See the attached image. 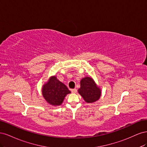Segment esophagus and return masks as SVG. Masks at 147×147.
<instances>
[{"label": "esophagus", "instance_id": "esophagus-1", "mask_svg": "<svg viewBox=\"0 0 147 147\" xmlns=\"http://www.w3.org/2000/svg\"><path fill=\"white\" fill-rule=\"evenodd\" d=\"M71 91H72V93H74V94H75V93H77V89H72V90H71Z\"/></svg>", "mask_w": 147, "mask_h": 147}]
</instances>
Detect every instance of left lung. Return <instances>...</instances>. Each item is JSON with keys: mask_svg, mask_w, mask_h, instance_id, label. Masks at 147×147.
Here are the masks:
<instances>
[{"mask_svg": "<svg viewBox=\"0 0 147 147\" xmlns=\"http://www.w3.org/2000/svg\"><path fill=\"white\" fill-rule=\"evenodd\" d=\"M78 92L86 103H93L100 98L102 90L92 77H85L81 80Z\"/></svg>", "mask_w": 147, "mask_h": 147, "instance_id": "left-lung-1", "label": "left lung"}]
</instances>
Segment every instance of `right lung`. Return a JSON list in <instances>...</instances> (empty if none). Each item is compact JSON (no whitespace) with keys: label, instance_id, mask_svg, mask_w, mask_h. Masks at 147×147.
<instances>
[{"label":"right lung","instance_id":"add662e5","mask_svg":"<svg viewBox=\"0 0 147 147\" xmlns=\"http://www.w3.org/2000/svg\"><path fill=\"white\" fill-rule=\"evenodd\" d=\"M42 92L44 99L49 104L52 106H59L63 104L66 95L71 92L54 75L49 78L43 84Z\"/></svg>","mask_w":147,"mask_h":147}]
</instances>
